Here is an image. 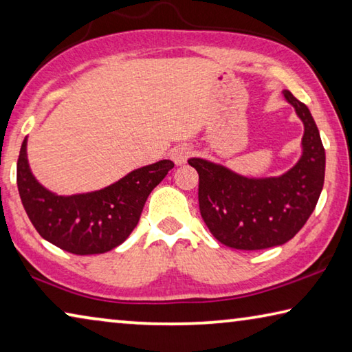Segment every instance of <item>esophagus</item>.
<instances>
[{"label":"esophagus","instance_id":"esophagus-1","mask_svg":"<svg viewBox=\"0 0 352 352\" xmlns=\"http://www.w3.org/2000/svg\"><path fill=\"white\" fill-rule=\"evenodd\" d=\"M191 153H192V148H191V147H188V146H178V147H175L174 150H172L170 158H172V161H174V163H175L177 166H182V164L186 163L189 156H191Z\"/></svg>","mask_w":352,"mask_h":352}]
</instances>
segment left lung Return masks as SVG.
<instances>
[{"mask_svg":"<svg viewBox=\"0 0 352 352\" xmlns=\"http://www.w3.org/2000/svg\"><path fill=\"white\" fill-rule=\"evenodd\" d=\"M283 97L304 124L302 155L280 177L249 178L202 158L188 160L199 174V208L206 227L228 248L280 246L304 227L324 185L326 153L307 106L289 91Z\"/></svg>","mask_w":352,"mask_h":352,"instance_id":"8db88e82","label":"left lung"}]
</instances>
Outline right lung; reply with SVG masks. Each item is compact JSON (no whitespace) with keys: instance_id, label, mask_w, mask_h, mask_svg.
I'll return each mask as SVG.
<instances>
[{"instance_id":"obj_1","label":"right lung","mask_w":352,"mask_h":352,"mask_svg":"<svg viewBox=\"0 0 352 352\" xmlns=\"http://www.w3.org/2000/svg\"><path fill=\"white\" fill-rule=\"evenodd\" d=\"M172 167L170 160H161L130 172L100 191L58 196L32 175L25 138L16 161V185L38 235L70 254L92 255L108 252L130 236L148 194Z\"/></svg>"}]
</instances>
